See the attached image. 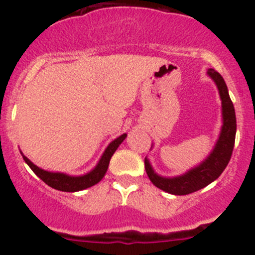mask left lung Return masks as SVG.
I'll return each mask as SVG.
<instances>
[{"mask_svg": "<svg viewBox=\"0 0 255 255\" xmlns=\"http://www.w3.org/2000/svg\"><path fill=\"white\" fill-rule=\"evenodd\" d=\"M207 74L215 81L218 92H220L221 101H222L223 118L220 137H218L217 143H216L215 148L211 151L210 155L200 165L192 168L184 175L175 177H164L158 175L153 170L148 159H144V166H145V171L150 181L156 187H159L163 191L169 192V194L187 195L197 191V190L204 189L205 186L215 181L223 173L226 166L230 163L231 156H232L236 130H237L235 107L231 101L227 85H226L222 76L213 69H208Z\"/></svg>", "mask_w": 255, "mask_h": 255, "instance_id": "left-lung-1", "label": "left lung"}]
</instances>
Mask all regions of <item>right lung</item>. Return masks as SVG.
I'll return each mask as SVG.
<instances>
[{"instance_id":"add662e5","label":"right lung","mask_w":255,"mask_h":255,"mask_svg":"<svg viewBox=\"0 0 255 255\" xmlns=\"http://www.w3.org/2000/svg\"><path fill=\"white\" fill-rule=\"evenodd\" d=\"M127 134H122L118 138H116L113 142L109 144V146L106 148L105 153L102 154L101 159L97 163V165L92 169L90 173L85 174L81 176H70L66 175L64 173H53V171H47L43 170V169L38 168L37 165L32 163L27 156L23 155L25 163L29 165V168L34 171V174L39 177L40 180L49 185L50 187L55 190H60V191L65 192H76L81 191V190L87 189V187H91L94 185H96L97 182H100L102 180V177L106 174L107 169H109L110 160H111L112 155L115 154V151L117 150V148L120 146V144L126 139Z\"/></svg>"}]
</instances>
